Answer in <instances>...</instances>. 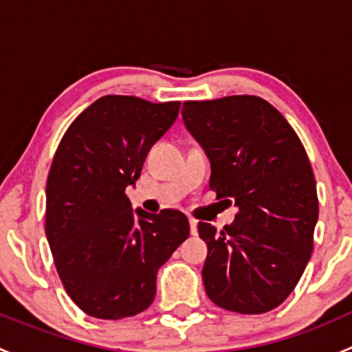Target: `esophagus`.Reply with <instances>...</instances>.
Listing matches in <instances>:
<instances>
[{
    "label": "esophagus",
    "mask_w": 352,
    "mask_h": 352,
    "mask_svg": "<svg viewBox=\"0 0 352 352\" xmlns=\"http://www.w3.org/2000/svg\"><path fill=\"white\" fill-rule=\"evenodd\" d=\"M189 225H190V233H192V235H197V219L189 218Z\"/></svg>",
    "instance_id": "obj_1"
}]
</instances>
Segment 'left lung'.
Masks as SVG:
<instances>
[{"instance_id":"obj_1","label":"left lung","mask_w":352,"mask_h":352,"mask_svg":"<svg viewBox=\"0 0 352 352\" xmlns=\"http://www.w3.org/2000/svg\"><path fill=\"white\" fill-rule=\"evenodd\" d=\"M182 117L211 162L209 187L239 208L221 232L199 221L206 294L236 314L274 310L314 252L318 197L307 151L281 112L254 95L184 102Z\"/></svg>"}]
</instances>
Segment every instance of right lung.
I'll use <instances>...</instances> for the list:
<instances>
[{"label":"right lung","instance_id":"add662e5","mask_svg":"<svg viewBox=\"0 0 352 352\" xmlns=\"http://www.w3.org/2000/svg\"><path fill=\"white\" fill-rule=\"evenodd\" d=\"M179 109L180 102L105 95L73 120L56 150L45 235L66 293L90 317L119 320L146 310L156 272L189 236L184 212H133L126 196Z\"/></svg>","mask_w":352,"mask_h":352}]
</instances>
